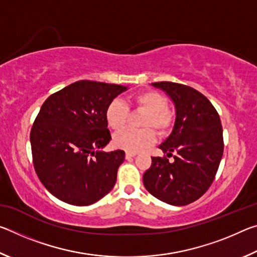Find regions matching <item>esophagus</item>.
Returning a JSON list of instances; mask_svg holds the SVG:
<instances>
[{
  "label": "esophagus",
  "mask_w": 257,
  "mask_h": 257,
  "mask_svg": "<svg viewBox=\"0 0 257 257\" xmlns=\"http://www.w3.org/2000/svg\"><path fill=\"white\" fill-rule=\"evenodd\" d=\"M137 153L136 152H125V159H132V158H134L135 155H136Z\"/></svg>",
  "instance_id": "esophagus-1"
}]
</instances>
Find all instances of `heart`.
<instances>
[{"label": "heart", "instance_id": "obj_1", "mask_svg": "<svg viewBox=\"0 0 257 257\" xmlns=\"http://www.w3.org/2000/svg\"><path fill=\"white\" fill-rule=\"evenodd\" d=\"M130 107L146 111L142 121L144 129H124L113 136V144L128 152H138L155 142L153 127L160 135L171 129L175 114L168 107V98L156 90H143L129 98ZM120 99H113L105 110V120L113 130L122 129L128 121L129 107Z\"/></svg>", "mask_w": 257, "mask_h": 257}]
</instances>
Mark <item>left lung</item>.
Segmentation results:
<instances>
[{
	"mask_svg": "<svg viewBox=\"0 0 257 257\" xmlns=\"http://www.w3.org/2000/svg\"><path fill=\"white\" fill-rule=\"evenodd\" d=\"M176 107L170 136L159 147L175 161L152 158L143 176L149 193L160 201L182 206L196 201L210 188L223 154V133L219 113L198 90L171 81L153 82Z\"/></svg>",
	"mask_w": 257,
	"mask_h": 257,
	"instance_id": "left-lung-1",
	"label": "left lung"
}]
</instances>
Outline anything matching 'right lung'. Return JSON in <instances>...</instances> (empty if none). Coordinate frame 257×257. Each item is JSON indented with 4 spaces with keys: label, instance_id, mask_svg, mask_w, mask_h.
Wrapping results in <instances>:
<instances>
[{
    "label": "right lung",
    "instance_id": "add662e5",
    "mask_svg": "<svg viewBox=\"0 0 257 257\" xmlns=\"http://www.w3.org/2000/svg\"><path fill=\"white\" fill-rule=\"evenodd\" d=\"M127 87L79 80L43 103L30 130L34 168L60 201L86 206L114 187L124 152L99 151L108 144L105 110Z\"/></svg>",
    "mask_w": 257,
    "mask_h": 257
}]
</instances>
